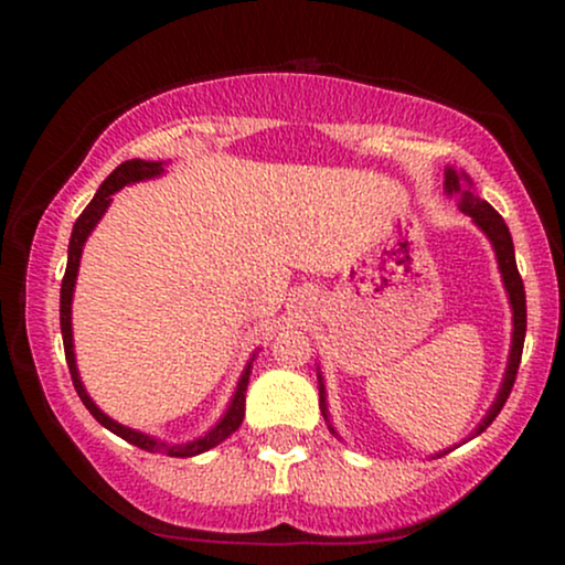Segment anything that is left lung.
Masks as SVG:
<instances>
[{
	"label": "left lung",
	"instance_id": "8db88e82",
	"mask_svg": "<svg viewBox=\"0 0 565 565\" xmlns=\"http://www.w3.org/2000/svg\"><path fill=\"white\" fill-rule=\"evenodd\" d=\"M459 180H468V178H459V174L449 167V170H446V191L457 196L459 210H462L465 215H470L472 220H476L478 228H481L486 236L491 238V244H494L499 270H502V281H504V287H508L510 305H512L510 364H508V372H504L502 391H499L494 406H491V412L486 414L483 423L478 425V433H483L486 427L494 423L497 414L502 412L504 401L510 398L512 385H515V374H518V366H521V355H523V340H526V289H523V278H521V274H518L515 249H512V236H510L508 225H504L502 215H499V212L489 204V201L476 196V193H472L470 188H465L462 183H459ZM321 412H323V417H327V401H323V387H321ZM329 430H332V427H329Z\"/></svg>",
	"mask_w": 565,
	"mask_h": 565
}]
</instances>
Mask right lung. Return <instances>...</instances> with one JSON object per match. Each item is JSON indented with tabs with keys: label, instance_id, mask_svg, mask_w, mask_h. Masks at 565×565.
I'll return each mask as SVG.
<instances>
[{
	"label": "right lung",
	"instance_id": "right-lung-1",
	"mask_svg": "<svg viewBox=\"0 0 565 565\" xmlns=\"http://www.w3.org/2000/svg\"><path fill=\"white\" fill-rule=\"evenodd\" d=\"M159 172H164V167H161V161H142V159H132V161H125V164H119L116 170L108 174L106 180H103V185L97 188L95 199L89 201L87 210L82 212L79 217H76L74 223V231H71V242H68V265H66V276H63V284H61V332H63V350H66V364H68V372H71V380H74V387L76 393H79L82 404L89 408V414L100 423L103 427H108V430L116 433L119 438H125L127 444L138 446L142 451H164L167 457H196L201 451H210L212 446L223 444L225 438L231 436L233 430H238V425H242L244 419V401H246V385H249V366L244 369L242 380H238V387H236V395H233L228 412H225V417L220 419V423L212 427L210 433H206L204 438H196L191 440V444H178V446H167V444H159V440L142 436L138 430H129V427L114 423L111 417H106V414L100 412L93 404V398H89L87 391H84L82 380H79V372H76V361H74V340H71V297H74V284H76V274H79V257H82V246L87 242V236L93 233V228L97 225V220L103 217V212L108 210V204H111V193L119 191V188H125L127 183H138V180H148V178H157Z\"/></svg>",
	"mask_w": 565,
	"mask_h": 565
}]
</instances>
